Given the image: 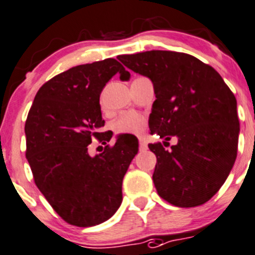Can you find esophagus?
Masks as SVG:
<instances>
[{
	"mask_svg": "<svg viewBox=\"0 0 255 255\" xmlns=\"http://www.w3.org/2000/svg\"><path fill=\"white\" fill-rule=\"evenodd\" d=\"M139 148L147 149V141L144 137H139Z\"/></svg>",
	"mask_w": 255,
	"mask_h": 255,
	"instance_id": "obj_1",
	"label": "esophagus"
}]
</instances>
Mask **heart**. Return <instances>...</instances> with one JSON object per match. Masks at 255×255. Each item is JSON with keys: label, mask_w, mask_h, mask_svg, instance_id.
Returning <instances> with one entry per match:
<instances>
[{"label": "heart", "mask_w": 255, "mask_h": 255, "mask_svg": "<svg viewBox=\"0 0 255 255\" xmlns=\"http://www.w3.org/2000/svg\"><path fill=\"white\" fill-rule=\"evenodd\" d=\"M146 127V120L137 113H125L114 123V130L117 133H141Z\"/></svg>", "instance_id": "1"}]
</instances>
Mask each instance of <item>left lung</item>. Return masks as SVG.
<instances>
[{
  "instance_id": "left-lung-1",
  "label": "left lung",
  "mask_w": 255,
  "mask_h": 255,
  "mask_svg": "<svg viewBox=\"0 0 255 255\" xmlns=\"http://www.w3.org/2000/svg\"><path fill=\"white\" fill-rule=\"evenodd\" d=\"M118 60L153 83L152 134L165 141L177 137L170 151L160 142L148 144L157 157V192L178 208L203 205L223 186L237 158L234 94L215 69L185 52L152 50Z\"/></svg>"
}]
</instances>
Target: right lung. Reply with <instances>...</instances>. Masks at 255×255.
I'll list each match as a JSON object with an SVG mask.
<instances>
[{
    "instance_id": "add662e5",
    "label": "right lung",
    "mask_w": 255,
    "mask_h": 255,
    "mask_svg": "<svg viewBox=\"0 0 255 255\" xmlns=\"http://www.w3.org/2000/svg\"><path fill=\"white\" fill-rule=\"evenodd\" d=\"M117 73L130 74L116 59L78 65L45 83L25 123L26 158L36 186L61 219L80 228L94 227L114 215L122 203V182L138 141L118 137L114 146L92 157L93 138L111 141L101 132L99 97Z\"/></svg>"
}]
</instances>
